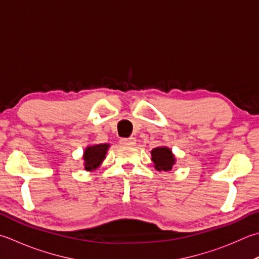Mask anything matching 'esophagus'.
I'll list each match as a JSON object with an SVG mask.
<instances>
[{
  "label": "esophagus",
  "mask_w": 259,
  "mask_h": 259,
  "mask_svg": "<svg viewBox=\"0 0 259 259\" xmlns=\"http://www.w3.org/2000/svg\"><path fill=\"white\" fill-rule=\"evenodd\" d=\"M136 143V139L134 137H130V138H121L120 144L121 145H134Z\"/></svg>",
  "instance_id": "esophagus-1"
}]
</instances>
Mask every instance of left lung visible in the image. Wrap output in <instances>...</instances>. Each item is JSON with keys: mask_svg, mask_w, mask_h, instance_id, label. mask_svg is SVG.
I'll use <instances>...</instances> for the list:
<instances>
[{"mask_svg": "<svg viewBox=\"0 0 259 259\" xmlns=\"http://www.w3.org/2000/svg\"><path fill=\"white\" fill-rule=\"evenodd\" d=\"M151 160L154 161L156 169L158 170H170L171 166L175 163V158L171 150L167 147H157L151 150Z\"/></svg>", "mask_w": 259, "mask_h": 259, "instance_id": "left-lung-1", "label": "left lung"}]
</instances>
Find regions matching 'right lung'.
<instances>
[{
  "instance_id": "1",
  "label": "right lung",
  "mask_w": 259,
  "mask_h": 259,
  "mask_svg": "<svg viewBox=\"0 0 259 259\" xmlns=\"http://www.w3.org/2000/svg\"><path fill=\"white\" fill-rule=\"evenodd\" d=\"M109 145L101 144L88 147L84 151V160H85V169L86 170H93L98 168L100 164L102 163L105 158V154L108 151Z\"/></svg>"
}]
</instances>
